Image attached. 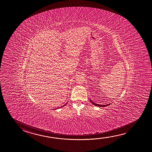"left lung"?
<instances>
[{"label":"left lung","mask_w":152,"mask_h":152,"mask_svg":"<svg viewBox=\"0 0 152 152\" xmlns=\"http://www.w3.org/2000/svg\"><path fill=\"white\" fill-rule=\"evenodd\" d=\"M90 101L91 102V103H92L94 105H95V106H97V107H107V105H109L111 104V103H110V104H108L105 105L98 104H97V103H95L94 102H93L92 100H91V99H90Z\"/></svg>","instance_id":"left-lung-1"}]
</instances>
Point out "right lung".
<instances>
[{"label":"right lung","instance_id":"obj_1","mask_svg":"<svg viewBox=\"0 0 152 152\" xmlns=\"http://www.w3.org/2000/svg\"><path fill=\"white\" fill-rule=\"evenodd\" d=\"M67 104V103H66V104H65V105H66V104ZM65 105H63V106H62V107H64V106H65Z\"/></svg>","mask_w":152,"mask_h":152}]
</instances>
